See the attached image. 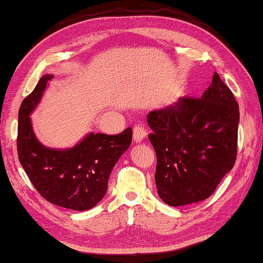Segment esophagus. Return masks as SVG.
<instances>
[{"label":"esophagus","mask_w":263,"mask_h":263,"mask_svg":"<svg viewBox=\"0 0 263 263\" xmlns=\"http://www.w3.org/2000/svg\"><path fill=\"white\" fill-rule=\"evenodd\" d=\"M147 133L146 130L140 125H137L133 128V140H135L137 143L138 142H141V140H143L144 138H146Z\"/></svg>","instance_id":"1"}]
</instances>
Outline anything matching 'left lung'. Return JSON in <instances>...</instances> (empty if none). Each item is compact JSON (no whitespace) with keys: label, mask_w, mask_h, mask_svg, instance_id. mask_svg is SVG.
<instances>
[{"label":"left lung","mask_w":263,"mask_h":263,"mask_svg":"<svg viewBox=\"0 0 263 263\" xmlns=\"http://www.w3.org/2000/svg\"><path fill=\"white\" fill-rule=\"evenodd\" d=\"M147 122L159 198L172 206L209 198L237 155L238 104L219 74L201 98H180L150 111Z\"/></svg>","instance_id":"left-lung-1"}]
</instances>
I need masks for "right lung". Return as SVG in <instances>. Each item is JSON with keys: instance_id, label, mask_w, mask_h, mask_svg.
Returning a JSON list of instances; mask_svg holds the SVG:
<instances>
[{"instance_id": "right-lung-1", "label": "right lung", "mask_w": 263, "mask_h": 263, "mask_svg": "<svg viewBox=\"0 0 263 263\" xmlns=\"http://www.w3.org/2000/svg\"><path fill=\"white\" fill-rule=\"evenodd\" d=\"M53 77L43 76L22 100L16 138L19 160L32 185L48 202L71 210H89L106 194L111 170L132 142V128L116 136L91 132L68 149L43 146L33 133L29 115Z\"/></svg>"}]
</instances>
